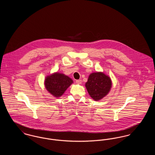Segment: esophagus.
I'll use <instances>...</instances> for the list:
<instances>
[{
  "instance_id": "esophagus-1",
  "label": "esophagus",
  "mask_w": 155,
  "mask_h": 155,
  "mask_svg": "<svg viewBox=\"0 0 155 155\" xmlns=\"http://www.w3.org/2000/svg\"><path fill=\"white\" fill-rule=\"evenodd\" d=\"M76 82H77V84H81V83H82V80H76Z\"/></svg>"
}]
</instances>
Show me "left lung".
I'll use <instances>...</instances> for the list:
<instances>
[{"label": "left lung", "mask_w": 155, "mask_h": 155, "mask_svg": "<svg viewBox=\"0 0 155 155\" xmlns=\"http://www.w3.org/2000/svg\"><path fill=\"white\" fill-rule=\"evenodd\" d=\"M112 81L109 75L103 72L92 73L89 75L85 87L89 95L95 101H100L109 93Z\"/></svg>", "instance_id": "8db88e82"}]
</instances>
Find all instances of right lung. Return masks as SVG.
Here are the masks:
<instances>
[{
  "mask_svg": "<svg viewBox=\"0 0 155 155\" xmlns=\"http://www.w3.org/2000/svg\"><path fill=\"white\" fill-rule=\"evenodd\" d=\"M73 83V81L71 78L64 74L58 72L47 75L44 81L46 89L56 97L62 96L67 89Z\"/></svg>",
  "mask_w": 155,
  "mask_h": 155,
  "instance_id": "1",
  "label": "right lung"
}]
</instances>
